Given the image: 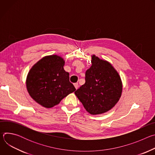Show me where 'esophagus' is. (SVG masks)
I'll return each mask as SVG.
<instances>
[{"label":"esophagus","instance_id":"1","mask_svg":"<svg viewBox=\"0 0 155 155\" xmlns=\"http://www.w3.org/2000/svg\"><path fill=\"white\" fill-rule=\"evenodd\" d=\"M74 86H75V87L76 88V90H77L79 86H78V84L77 83H74Z\"/></svg>","mask_w":155,"mask_h":155}]
</instances>
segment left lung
<instances>
[{
    "label": "left lung",
    "mask_w": 155,
    "mask_h": 155,
    "mask_svg": "<svg viewBox=\"0 0 155 155\" xmlns=\"http://www.w3.org/2000/svg\"><path fill=\"white\" fill-rule=\"evenodd\" d=\"M91 67L86 71L85 83L75 92L87 112L104 114L119 101L123 91L121 77L108 61L91 55Z\"/></svg>",
    "instance_id": "left-lung-1"
}]
</instances>
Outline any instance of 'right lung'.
Segmentation results:
<instances>
[{"label":"right lung","mask_w":155,"mask_h":155,"mask_svg":"<svg viewBox=\"0 0 155 155\" xmlns=\"http://www.w3.org/2000/svg\"><path fill=\"white\" fill-rule=\"evenodd\" d=\"M62 57L49 55L37 62L26 77V84L30 96L38 104L51 108L76 89L65 72Z\"/></svg>","instance_id":"add662e5"}]
</instances>
